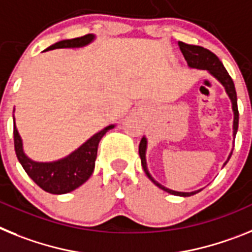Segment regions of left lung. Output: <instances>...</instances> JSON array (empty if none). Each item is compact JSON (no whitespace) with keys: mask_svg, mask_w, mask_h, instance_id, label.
Returning a JSON list of instances; mask_svg holds the SVG:
<instances>
[{"mask_svg":"<svg viewBox=\"0 0 252 252\" xmlns=\"http://www.w3.org/2000/svg\"><path fill=\"white\" fill-rule=\"evenodd\" d=\"M179 47H180L181 53H183L184 58H185V61L188 62V65H189V67H191V68H198V69H205V71L209 72L214 78H217L220 84L223 85V87H224V90H226L227 95H228V97L231 99V102H232V110H233V115H235V118H233V137H236V133H237V129H238L237 95H236L235 84H233V81H232L228 72H227L226 68H224V65L222 64V62H220V58H218L216 54L212 53L211 50L205 49V48L199 47V45L187 44V43H183V41H179ZM146 150H147V139H146V137H143V138L141 139V143H139V156H141L142 167H143L144 172H146V175L148 176V179H150V180L156 185V187H158L159 189H162L163 191L170 192V194H172V195H178V196L194 195V194H196V192H199L200 190H202V189H199L191 192L175 191V190L167 189V188H165L159 183H157V181L151 176L150 172H148L147 162H146ZM231 155L228 156V159L231 158ZM228 159L224 162V165L228 162Z\"/></svg>","mask_w":252,"mask_h":252,"instance_id":"1","label":"left lung"}]
</instances>
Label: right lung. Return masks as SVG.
<instances>
[{
  "label": "right lung",
  "mask_w": 252,
  "mask_h": 252,
  "mask_svg": "<svg viewBox=\"0 0 252 252\" xmlns=\"http://www.w3.org/2000/svg\"><path fill=\"white\" fill-rule=\"evenodd\" d=\"M95 39V35L87 34L81 38L65 39L50 45L47 50L58 48H80L90 44ZM114 124L108 126L99 133L94 134L80 148L67 157L54 162H36L26 156L23 150V141L14 124V143L17 159L24 167L29 178L39 188L50 194H65L77 189L86 183L93 175L95 168V159L97 156L99 142L108 130L114 128Z\"/></svg>",
  "instance_id": "right-lung-1"
}]
</instances>
